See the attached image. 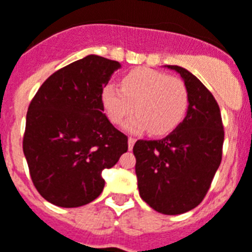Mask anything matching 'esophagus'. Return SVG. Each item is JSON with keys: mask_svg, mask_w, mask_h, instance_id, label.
Returning <instances> with one entry per match:
<instances>
[{"mask_svg": "<svg viewBox=\"0 0 252 252\" xmlns=\"http://www.w3.org/2000/svg\"><path fill=\"white\" fill-rule=\"evenodd\" d=\"M128 150H132V147H134V144H135V138H132V136H130L128 138Z\"/></svg>", "mask_w": 252, "mask_h": 252, "instance_id": "esophagus-1", "label": "esophagus"}]
</instances>
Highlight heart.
<instances>
[{
	"instance_id": "obj_1",
	"label": "heart",
	"mask_w": 252,
	"mask_h": 252,
	"mask_svg": "<svg viewBox=\"0 0 252 252\" xmlns=\"http://www.w3.org/2000/svg\"><path fill=\"white\" fill-rule=\"evenodd\" d=\"M101 101L112 124L121 125L135 110L136 116L128 122L130 130L164 135L184 120L189 92L183 80L151 68H138L125 76L121 87L106 84Z\"/></svg>"
}]
</instances>
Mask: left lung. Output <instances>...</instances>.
Masks as SVG:
<instances>
[{
    "label": "left lung",
    "instance_id": "8db88e82",
    "mask_svg": "<svg viewBox=\"0 0 252 252\" xmlns=\"http://www.w3.org/2000/svg\"><path fill=\"white\" fill-rule=\"evenodd\" d=\"M189 92L184 121L159 140H136L135 173L142 200L159 213L176 216L196 208L222 160L223 124L217 101L196 76L179 65Z\"/></svg>",
    "mask_w": 252,
    "mask_h": 252
}]
</instances>
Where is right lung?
Segmentation results:
<instances>
[{"label":"right lung","mask_w":252,"mask_h":252,"mask_svg":"<svg viewBox=\"0 0 252 252\" xmlns=\"http://www.w3.org/2000/svg\"><path fill=\"white\" fill-rule=\"evenodd\" d=\"M121 64L97 55L52 73L31 99L23 154L40 196L56 206L87 205L101 194L102 171L127 151V136L105 116L101 93Z\"/></svg>","instance_id":"right-lung-1"}]
</instances>
